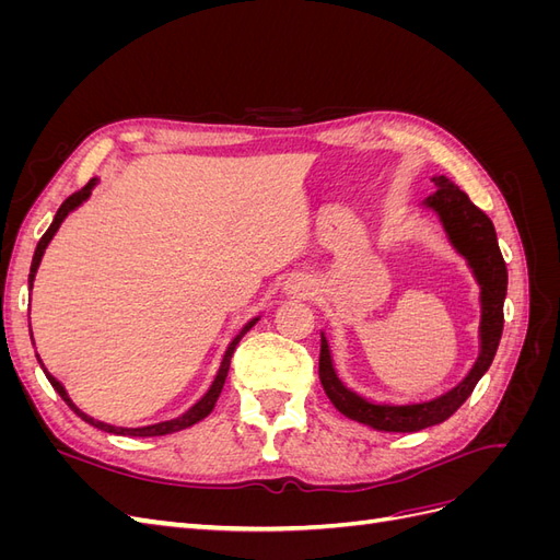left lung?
I'll list each match as a JSON object with an SVG mask.
<instances>
[{
	"mask_svg": "<svg viewBox=\"0 0 560 560\" xmlns=\"http://www.w3.org/2000/svg\"><path fill=\"white\" fill-rule=\"evenodd\" d=\"M432 182L436 191L428 196L425 206L432 208L439 219H442L453 247L467 259L474 270V278L481 284V352L467 378L453 387L451 393L422 404L387 406L366 401L338 381L327 338L322 336L319 381L327 397L343 416L383 432H420L448 420L474 393V387H477L488 366L493 364L504 327L502 308L506 296V264L498 245L495 226L488 219V214L474 206L469 196L457 189L448 177L439 175Z\"/></svg>",
	"mask_w": 560,
	"mask_h": 560,
	"instance_id": "left-lung-1",
	"label": "left lung"
}]
</instances>
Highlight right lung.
I'll use <instances>...</instances> for the list:
<instances>
[{
	"label": "right lung",
	"mask_w": 560,
	"mask_h": 560,
	"mask_svg": "<svg viewBox=\"0 0 560 560\" xmlns=\"http://www.w3.org/2000/svg\"><path fill=\"white\" fill-rule=\"evenodd\" d=\"M93 186H95V179H91L86 186H83V189H79L77 194H72L70 198H67V200L62 202V206H60V210L56 212L54 224H50V226H48V231L42 235V241H39V245H37V249H35V257H32V266H30V287H32V280H35V273H37V268H39V261H42V257H44V249H46V245L50 243V238H54V235H56V231L60 229L62 219H65L67 214H70L74 208H79L81 202L91 196V189H93ZM254 322H257V319H252L249 325H245V327H243V331L233 338V343L229 346V350H226V354H224V362H222V366H219V374H217V378H214L212 387L208 389V395L202 397L196 406H191V409L186 411L184 416H179V418H175V420L156 422V425H149V428H114V425H107V422H100V420H95V418L86 416V413L77 409V406L72 404V399L67 397L65 387H62L54 376L48 374V371L44 369V364H42V369H44V374H46L48 383L54 385V387H56V393L65 399V404L70 406V409H72L81 420H86L89 425H93V428H97V430H103V432H109V434H124V436H163V434H173V432H179V430L191 428V425H196L198 420H202V418L212 413V409H214V404H217L219 395H222V387H224V383H226V376H229V366H231L233 350H235V346L241 343V338L252 329Z\"/></svg>",
	"instance_id": "right-lung-1"
}]
</instances>
